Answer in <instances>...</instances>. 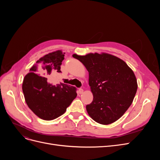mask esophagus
Listing matches in <instances>:
<instances>
[{
  "mask_svg": "<svg viewBox=\"0 0 160 160\" xmlns=\"http://www.w3.org/2000/svg\"><path fill=\"white\" fill-rule=\"evenodd\" d=\"M79 93H80V94H82L83 93V89H82V88H79Z\"/></svg>",
  "mask_w": 160,
  "mask_h": 160,
  "instance_id": "1",
  "label": "esophagus"
}]
</instances>
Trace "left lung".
<instances>
[{
	"mask_svg": "<svg viewBox=\"0 0 160 160\" xmlns=\"http://www.w3.org/2000/svg\"><path fill=\"white\" fill-rule=\"evenodd\" d=\"M89 72V84L93 95L87 111L95 122L111 124L119 119L132 105L138 89L132 69L119 58L108 53L72 55Z\"/></svg>",
	"mask_w": 160,
	"mask_h": 160,
	"instance_id": "obj_1",
	"label": "left lung"
}]
</instances>
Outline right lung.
Wrapping results in <instances>:
<instances>
[{
  "mask_svg": "<svg viewBox=\"0 0 160 160\" xmlns=\"http://www.w3.org/2000/svg\"><path fill=\"white\" fill-rule=\"evenodd\" d=\"M64 54L58 50L43 56L24 78L22 89L26 103L42 119L49 121L59 118L77 97L75 87L64 83L53 85L48 83L46 77L37 74L38 72L47 76L52 72H61Z\"/></svg>",
  "mask_w": 160,
  "mask_h": 160,
  "instance_id": "1",
  "label": "right lung"
}]
</instances>
